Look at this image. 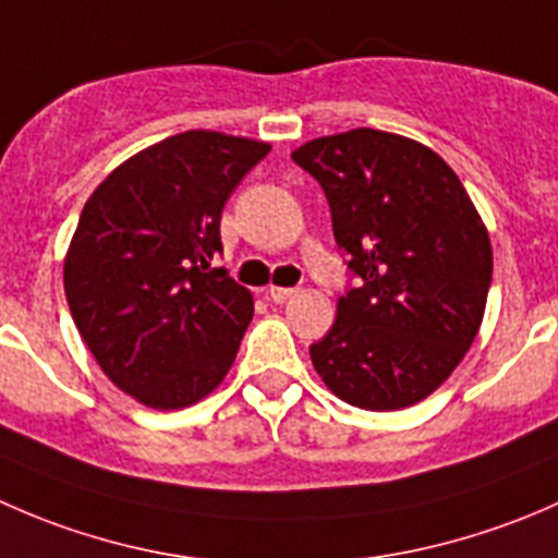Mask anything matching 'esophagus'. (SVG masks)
<instances>
[{"label": "esophagus", "instance_id": "esophagus-1", "mask_svg": "<svg viewBox=\"0 0 558 558\" xmlns=\"http://www.w3.org/2000/svg\"><path fill=\"white\" fill-rule=\"evenodd\" d=\"M294 294H296V289H286V286H269L267 289V296L272 302H278V305H283V302L291 300Z\"/></svg>", "mask_w": 558, "mask_h": 558}]
</instances>
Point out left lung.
<instances>
[{
  "mask_svg": "<svg viewBox=\"0 0 558 558\" xmlns=\"http://www.w3.org/2000/svg\"><path fill=\"white\" fill-rule=\"evenodd\" d=\"M291 159L324 189L348 286L311 359L353 408L429 397L464 359L492 286V243L435 150L378 129L305 143Z\"/></svg>",
  "mask_w": 558,
  "mask_h": 558,
  "instance_id": "8db88e82",
  "label": "left lung"
}]
</instances>
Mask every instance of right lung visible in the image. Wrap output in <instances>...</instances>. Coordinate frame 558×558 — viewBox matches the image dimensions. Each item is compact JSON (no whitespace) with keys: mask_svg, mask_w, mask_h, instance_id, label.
<instances>
[{"mask_svg":"<svg viewBox=\"0 0 558 558\" xmlns=\"http://www.w3.org/2000/svg\"><path fill=\"white\" fill-rule=\"evenodd\" d=\"M267 143L174 134L112 170L88 196L64 262L77 331L137 402L178 410L223 380L253 296L221 256V213Z\"/></svg>","mask_w":558,"mask_h":558,"instance_id":"add662e5","label":"right lung"}]
</instances>
